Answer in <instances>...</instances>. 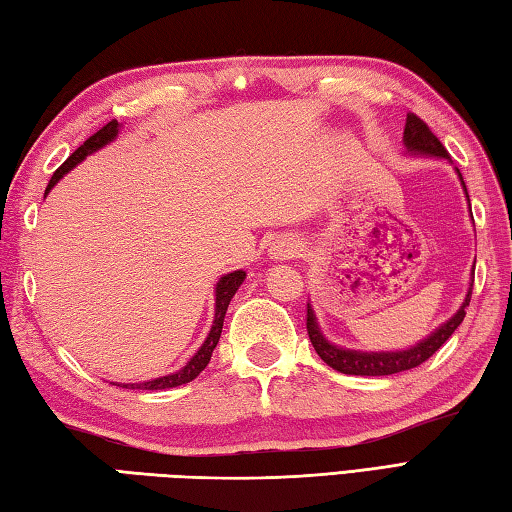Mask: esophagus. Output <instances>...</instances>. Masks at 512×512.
Here are the masks:
<instances>
[{
  "mask_svg": "<svg viewBox=\"0 0 512 512\" xmlns=\"http://www.w3.org/2000/svg\"><path fill=\"white\" fill-rule=\"evenodd\" d=\"M300 252H302L300 243L294 241V238H278V241L269 249V254L274 260H291V258H296Z\"/></svg>",
  "mask_w": 512,
  "mask_h": 512,
  "instance_id": "esophagus-1",
  "label": "esophagus"
}]
</instances>
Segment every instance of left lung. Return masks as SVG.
Instances as JSON below:
<instances>
[{
    "label": "left lung",
    "instance_id": "8db88e82",
    "mask_svg": "<svg viewBox=\"0 0 512 512\" xmlns=\"http://www.w3.org/2000/svg\"><path fill=\"white\" fill-rule=\"evenodd\" d=\"M404 145L411 154H426V156H440V159H448V152L440 139L431 132L429 125H426L417 114L409 112L406 114V125H404ZM460 174V170H457ZM460 181L464 185V179L460 174ZM466 192V185H464ZM468 196V194H466ZM473 274H475V265H473ZM471 289L468 287L466 300L462 302V307L457 309V314L453 318H448L444 325L437 327L431 336H426L422 342H417L415 347L404 349V351H356V349H342L336 347V344L329 342L318 327V320L314 309L307 305V333L309 340L314 344V349L318 356L325 360L331 369H336L340 373L347 375H393L400 371H409L420 367L422 362L429 360L433 353L442 347V344L453 336V331L462 325V320L466 316V307L471 302Z\"/></svg>",
    "mask_w": 512,
    "mask_h": 512
}]
</instances>
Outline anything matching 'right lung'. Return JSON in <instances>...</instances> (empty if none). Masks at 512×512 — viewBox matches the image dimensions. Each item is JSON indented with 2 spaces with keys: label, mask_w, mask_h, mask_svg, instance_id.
Segmentation results:
<instances>
[{
  "label": "right lung",
  "mask_w": 512,
  "mask_h": 512,
  "mask_svg": "<svg viewBox=\"0 0 512 512\" xmlns=\"http://www.w3.org/2000/svg\"><path fill=\"white\" fill-rule=\"evenodd\" d=\"M119 128L121 125L117 121H110L103 125V128L99 132L92 134V137L81 145V148H77L75 152H72L68 159L64 161V165L52 174V179L46 187V194L52 190V187L57 185V181L64 176L66 172H70L72 168H75L77 163H81L83 159H86L88 154L101 150L103 145H108L110 141L117 139L119 134ZM245 280V271L238 269V271H232V274H225L221 280L216 283V305H214V322H212V329L210 333H207L205 342L201 344V349H198L194 356L187 360V364L183 369H179L176 373H170V375H163V378H154L150 382H139V384H117V387H123V389H145V391H161V389H172V387H181V384H187L192 382L198 373H201L207 364H210V358L212 353L216 349L218 344V338H221V331H223V320H225V311L229 307V300L234 298V294L238 291V287L243 285Z\"/></svg>",
  "instance_id": "1"
}]
</instances>
